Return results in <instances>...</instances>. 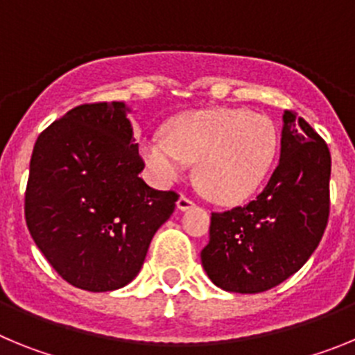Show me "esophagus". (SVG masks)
I'll list each match as a JSON object with an SVG mask.
<instances>
[{
    "instance_id": "34e87169",
    "label": "esophagus",
    "mask_w": 355,
    "mask_h": 355,
    "mask_svg": "<svg viewBox=\"0 0 355 355\" xmlns=\"http://www.w3.org/2000/svg\"><path fill=\"white\" fill-rule=\"evenodd\" d=\"M175 206H178L180 211H188V209H192L196 205H193V200H190L188 197L181 196L180 199H178V202H175Z\"/></svg>"
}]
</instances>
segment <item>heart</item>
Returning <instances> with one entry per match:
<instances>
[{
	"instance_id": "obj_1",
	"label": "heart",
	"mask_w": 355,
	"mask_h": 355,
	"mask_svg": "<svg viewBox=\"0 0 355 355\" xmlns=\"http://www.w3.org/2000/svg\"><path fill=\"white\" fill-rule=\"evenodd\" d=\"M279 131L266 115L243 108L200 110L175 119L167 137L147 135L139 150L147 171L167 184L197 162L200 188L218 202H238L258 190L274 163Z\"/></svg>"
}]
</instances>
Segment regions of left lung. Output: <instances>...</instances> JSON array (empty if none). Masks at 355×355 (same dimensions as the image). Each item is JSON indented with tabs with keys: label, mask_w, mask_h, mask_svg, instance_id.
Instances as JSON below:
<instances>
[{
	"label": "left lung",
	"mask_w": 355,
	"mask_h": 355,
	"mask_svg": "<svg viewBox=\"0 0 355 355\" xmlns=\"http://www.w3.org/2000/svg\"><path fill=\"white\" fill-rule=\"evenodd\" d=\"M331 153L302 117L286 110L281 158L247 206L211 213L200 261L211 283L233 293H261L302 268L329 220Z\"/></svg>",
	"instance_id": "8db88e82"
}]
</instances>
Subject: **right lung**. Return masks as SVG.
<instances>
[{
    "instance_id": "add662e5",
    "label": "right lung",
    "mask_w": 355,
    "mask_h": 355,
    "mask_svg": "<svg viewBox=\"0 0 355 355\" xmlns=\"http://www.w3.org/2000/svg\"><path fill=\"white\" fill-rule=\"evenodd\" d=\"M130 112L121 101L76 106L40 133L31 155L26 225L49 265L81 290L131 283L178 200L140 178Z\"/></svg>"
}]
</instances>
